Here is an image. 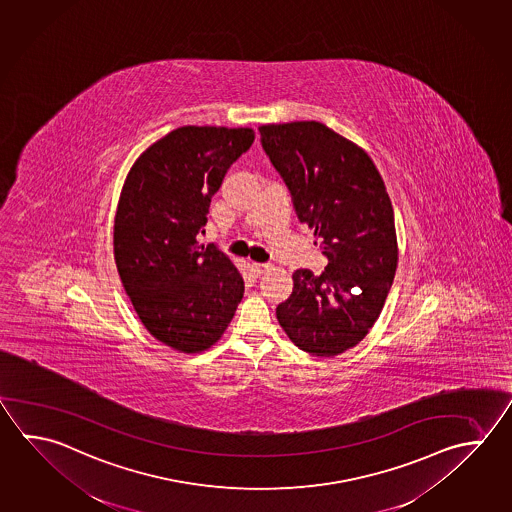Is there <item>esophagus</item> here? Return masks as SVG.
Wrapping results in <instances>:
<instances>
[{
	"instance_id": "34e87169",
	"label": "esophagus",
	"mask_w": 512,
	"mask_h": 512,
	"mask_svg": "<svg viewBox=\"0 0 512 512\" xmlns=\"http://www.w3.org/2000/svg\"><path fill=\"white\" fill-rule=\"evenodd\" d=\"M251 273L255 275V277H261L264 271L268 270V264H261V262H253L250 266Z\"/></svg>"
}]
</instances>
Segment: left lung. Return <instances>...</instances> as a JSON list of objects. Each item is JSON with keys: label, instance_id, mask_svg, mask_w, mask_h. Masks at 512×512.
<instances>
[{"label": "left lung", "instance_id": "8db88e82", "mask_svg": "<svg viewBox=\"0 0 512 512\" xmlns=\"http://www.w3.org/2000/svg\"><path fill=\"white\" fill-rule=\"evenodd\" d=\"M264 152L315 230L326 270L293 273L277 319L297 348L335 357L377 322L398 264L395 213L371 157L317 121L259 126Z\"/></svg>", "mask_w": 512, "mask_h": 512}]
</instances>
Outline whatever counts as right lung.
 Returning a JSON list of instances; mask_svg holds the SVG:
<instances>
[{
    "instance_id": "right-lung-1",
    "label": "right lung",
    "mask_w": 512,
    "mask_h": 512,
    "mask_svg": "<svg viewBox=\"0 0 512 512\" xmlns=\"http://www.w3.org/2000/svg\"><path fill=\"white\" fill-rule=\"evenodd\" d=\"M253 139L251 128L181 126L126 175L114 222L117 271L150 335L181 353L212 348L244 295L233 262L199 237L213 193Z\"/></svg>"
}]
</instances>
